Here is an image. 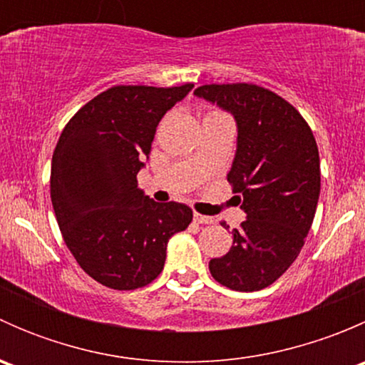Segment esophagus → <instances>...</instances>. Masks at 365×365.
<instances>
[{
	"mask_svg": "<svg viewBox=\"0 0 365 365\" xmlns=\"http://www.w3.org/2000/svg\"><path fill=\"white\" fill-rule=\"evenodd\" d=\"M194 222H197V224H213V219H212V217H206V215H201V213L194 212Z\"/></svg>",
	"mask_w": 365,
	"mask_h": 365,
	"instance_id": "obj_1",
	"label": "esophagus"
}]
</instances>
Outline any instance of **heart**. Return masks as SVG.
Instances as JSON below:
<instances>
[{
	"label": "heart",
	"mask_w": 365,
	"mask_h": 365,
	"mask_svg": "<svg viewBox=\"0 0 365 365\" xmlns=\"http://www.w3.org/2000/svg\"><path fill=\"white\" fill-rule=\"evenodd\" d=\"M213 114H215V113H213Z\"/></svg>",
	"instance_id": "obj_1"
}]
</instances>
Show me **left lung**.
<instances>
[{"mask_svg": "<svg viewBox=\"0 0 365 365\" xmlns=\"http://www.w3.org/2000/svg\"><path fill=\"white\" fill-rule=\"evenodd\" d=\"M194 93L237 120L227 182L247 213L230 252L210 259V274L235 292H259L292 267L311 230L322 183L318 145L304 116L267 88L205 84Z\"/></svg>", "mask_w": 365, "mask_h": 365, "instance_id": "1", "label": "left lung"}]
</instances>
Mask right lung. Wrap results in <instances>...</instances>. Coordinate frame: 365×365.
<instances>
[{"label":"right lung","instance_id":"1","mask_svg":"<svg viewBox=\"0 0 365 365\" xmlns=\"http://www.w3.org/2000/svg\"><path fill=\"white\" fill-rule=\"evenodd\" d=\"M194 88L120 84L79 109L51 164V201L79 267L118 292L150 284L164 268L168 240L192 222L187 205L155 203L138 189L157 125Z\"/></svg>","mask_w":365,"mask_h":365}]
</instances>
